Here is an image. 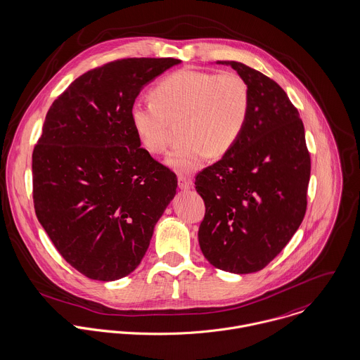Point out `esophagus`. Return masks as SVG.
I'll return each instance as SVG.
<instances>
[{"instance_id":"esophagus-1","label":"esophagus","mask_w":360,"mask_h":360,"mask_svg":"<svg viewBox=\"0 0 360 360\" xmlns=\"http://www.w3.org/2000/svg\"><path fill=\"white\" fill-rule=\"evenodd\" d=\"M178 188H179L181 191H189L191 188H193V184H192L191 179L184 178V176H179V178H178Z\"/></svg>"}]
</instances>
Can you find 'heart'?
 <instances>
[{
    "mask_svg": "<svg viewBox=\"0 0 360 360\" xmlns=\"http://www.w3.org/2000/svg\"><path fill=\"white\" fill-rule=\"evenodd\" d=\"M249 112V90L236 73L217 75L181 70L161 79L151 100H136L129 120L139 139L151 153L167 147L168 121L184 118L182 139L165 164L179 175L200 169L209 155H222L239 139Z\"/></svg>",
    "mask_w": 360,
    "mask_h": 360,
    "instance_id": "heart-1",
    "label": "heart"
}]
</instances>
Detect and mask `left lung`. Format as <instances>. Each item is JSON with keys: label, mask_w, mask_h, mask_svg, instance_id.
Here are the masks:
<instances>
[{"label": "left lung", "mask_w": 360, "mask_h": 360, "mask_svg": "<svg viewBox=\"0 0 360 360\" xmlns=\"http://www.w3.org/2000/svg\"><path fill=\"white\" fill-rule=\"evenodd\" d=\"M249 90V112L235 144L196 176L206 205L199 245L210 264L233 274L264 269L297 231L306 213L310 155L304 128L274 80L236 61Z\"/></svg>", "instance_id": "8db88e82"}]
</instances>
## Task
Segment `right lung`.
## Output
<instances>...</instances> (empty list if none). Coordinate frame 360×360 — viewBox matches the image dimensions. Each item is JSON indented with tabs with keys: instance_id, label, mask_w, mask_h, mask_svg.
Returning <instances> with one entry per match:
<instances>
[{
	"instance_id": "obj_1",
	"label": "right lung",
	"mask_w": 360,
	"mask_h": 360,
	"mask_svg": "<svg viewBox=\"0 0 360 360\" xmlns=\"http://www.w3.org/2000/svg\"><path fill=\"white\" fill-rule=\"evenodd\" d=\"M175 58H128L83 73L53 103L33 150L39 222L87 278L115 281L142 262L176 193L175 174L151 158L129 108Z\"/></svg>"
}]
</instances>
